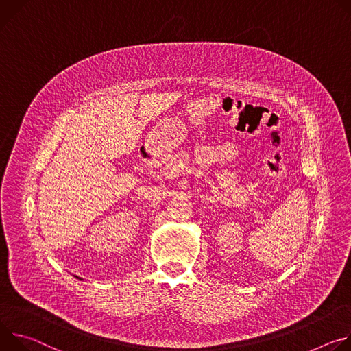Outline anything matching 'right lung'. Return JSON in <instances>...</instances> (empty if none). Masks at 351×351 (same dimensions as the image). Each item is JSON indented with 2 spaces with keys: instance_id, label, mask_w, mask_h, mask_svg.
<instances>
[{
  "instance_id": "obj_1",
  "label": "right lung",
  "mask_w": 351,
  "mask_h": 351,
  "mask_svg": "<svg viewBox=\"0 0 351 351\" xmlns=\"http://www.w3.org/2000/svg\"><path fill=\"white\" fill-rule=\"evenodd\" d=\"M76 278H77V276H76Z\"/></svg>"
}]
</instances>
